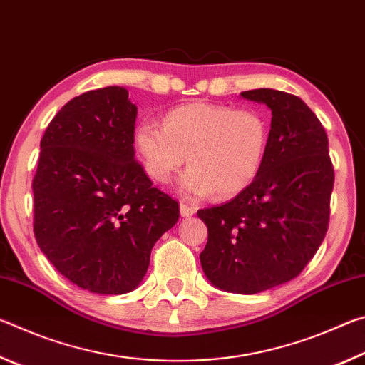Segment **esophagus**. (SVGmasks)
Segmentation results:
<instances>
[{
    "instance_id": "obj_1",
    "label": "esophagus",
    "mask_w": 365,
    "mask_h": 365,
    "mask_svg": "<svg viewBox=\"0 0 365 365\" xmlns=\"http://www.w3.org/2000/svg\"><path fill=\"white\" fill-rule=\"evenodd\" d=\"M196 212V209L193 206H188L185 205V202H180V214L182 217H191Z\"/></svg>"
}]
</instances>
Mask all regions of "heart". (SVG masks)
Segmentation results:
<instances>
[{
  "label": "heart",
  "mask_w": 365,
  "mask_h": 365,
  "mask_svg": "<svg viewBox=\"0 0 365 365\" xmlns=\"http://www.w3.org/2000/svg\"><path fill=\"white\" fill-rule=\"evenodd\" d=\"M269 127L256 109H232L212 103H188L163 117L140 122L133 146L146 175L169 183L185 159L177 188L185 197L202 200L214 191L220 197L242 193L261 169Z\"/></svg>",
  "instance_id": "heart-1"
}]
</instances>
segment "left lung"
<instances>
[{
	"label": "left lung",
	"instance_id": "1",
	"mask_svg": "<svg viewBox=\"0 0 365 365\" xmlns=\"http://www.w3.org/2000/svg\"><path fill=\"white\" fill-rule=\"evenodd\" d=\"M272 110L257 177L222 206L200 209L207 280L224 292L255 294L298 277L322 245L335 182L329 138L301 98L272 88L243 91Z\"/></svg>",
	"mask_w": 365,
	"mask_h": 365
}]
</instances>
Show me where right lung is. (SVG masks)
<instances>
[{"label":"right lung","instance_id":"add662e5","mask_svg":"<svg viewBox=\"0 0 365 365\" xmlns=\"http://www.w3.org/2000/svg\"><path fill=\"white\" fill-rule=\"evenodd\" d=\"M137 106L122 86L76 96L49 122L34 177V232L43 255L77 287L137 288L178 202L135 160Z\"/></svg>","mask_w":365,"mask_h":365}]
</instances>
